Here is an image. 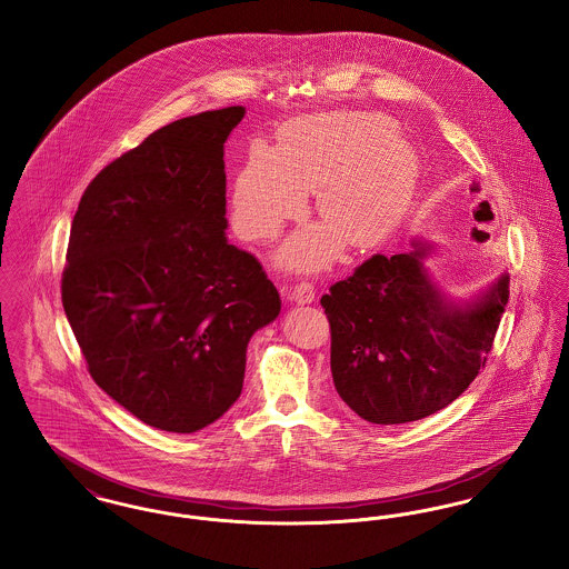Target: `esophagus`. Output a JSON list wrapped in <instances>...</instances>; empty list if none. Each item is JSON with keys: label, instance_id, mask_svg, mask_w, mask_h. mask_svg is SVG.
Returning a JSON list of instances; mask_svg holds the SVG:
<instances>
[{"label": "esophagus", "instance_id": "34e87169", "mask_svg": "<svg viewBox=\"0 0 569 569\" xmlns=\"http://www.w3.org/2000/svg\"><path fill=\"white\" fill-rule=\"evenodd\" d=\"M292 300L297 305H309L316 300V288L309 283V281H300L295 288H292Z\"/></svg>", "mask_w": 569, "mask_h": 569}]
</instances>
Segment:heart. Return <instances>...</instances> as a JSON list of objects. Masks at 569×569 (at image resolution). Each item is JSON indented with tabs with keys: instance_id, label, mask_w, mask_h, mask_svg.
<instances>
[{
	"instance_id": "1",
	"label": "heart",
	"mask_w": 569,
	"mask_h": 569,
	"mask_svg": "<svg viewBox=\"0 0 569 569\" xmlns=\"http://www.w3.org/2000/svg\"><path fill=\"white\" fill-rule=\"evenodd\" d=\"M418 179V158L388 117L373 112L307 114L281 126L277 147L256 140L232 186V223L243 239L269 241L302 213L309 190L328 226L298 230L279 262L320 271L341 237L352 249L381 243L401 221Z\"/></svg>"
}]
</instances>
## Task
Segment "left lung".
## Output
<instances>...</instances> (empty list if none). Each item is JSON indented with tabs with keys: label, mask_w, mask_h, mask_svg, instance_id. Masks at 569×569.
Segmentation results:
<instances>
[{
	"label": "left lung",
	"mask_w": 569,
	"mask_h": 569,
	"mask_svg": "<svg viewBox=\"0 0 569 569\" xmlns=\"http://www.w3.org/2000/svg\"><path fill=\"white\" fill-rule=\"evenodd\" d=\"M365 260L322 297L339 397L373 425H406L450 406L487 365L510 298L503 272L452 300L425 267L431 244Z\"/></svg>",
	"instance_id": "obj_1"
}]
</instances>
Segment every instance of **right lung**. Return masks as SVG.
Listing matches in <instances>:
<instances>
[{
    "instance_id": "right-lung-1",
    "label": "right lung",
    "mask_w": 569,
    "mask_h": 569,
    "mask_svg": "<svg viewBox=\"0 0 569 569\" xmlns=\"http://www.w3.org/2000/svg\"><path fill=\"white\" fill-rule=\"evenodd\" d=\"M243 117L163 126L89 183L72 219L61 302L89 373L168 433L234 406L247 343L281 311L260 262L226 237L223 142Z\"/></svg>"
}]
</instances>
